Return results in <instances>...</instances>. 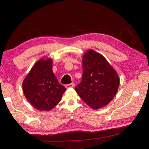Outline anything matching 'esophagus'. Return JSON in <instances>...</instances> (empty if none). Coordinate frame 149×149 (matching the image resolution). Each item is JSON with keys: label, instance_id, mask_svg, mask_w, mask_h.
I'll return each mask as SVG.
<instances>
[{"label": "esophagus", "instance_id": "esophagus-1", "mask_svg": "<svg viewBox=\"0 0 149 149\" xmlns=\"http://www.w3.org/2000/svg\"><path fill=\"white\" fill-rule=\"evenodd\" d=\"M74 86V83H72V84L65 85V87H66L67 89H68V88H70V87H73Z\"/></svg>", "mask_w": 149, "mask_h": 149}]
</instances>
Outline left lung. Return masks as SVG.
Masks as SVG:
<instances>
[{"label": "left lung", "mask_w": 149, "mask_h": 149, "mask_svg": "<svg viewBox=\"0 0 149 149\" xmlns=\"http://www.w3.org/2000/svg\"><path fill=\"white\" fill-rule=\"evenodd\" d=\"M119 84L117 73L104 56L93 50L84 55L82 79L75 90L91 108L98 109L108 104Z\"/></svg>", "instance_id": "8db88e82"}]
</instances>
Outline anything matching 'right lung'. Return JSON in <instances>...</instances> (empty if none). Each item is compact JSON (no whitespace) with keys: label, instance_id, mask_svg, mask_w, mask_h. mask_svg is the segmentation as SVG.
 I'll use <instances>...</instances> for the list:
<instances>
[{"label":"right lung","instance_id":"obj_1","mask_svg":"<svg viewBox=\"0 0 149 149\" xmlns=\"http://www.w3.org/2000/svg\"><path fill=\"white\" fill-rule=\"evenodd\" d=\"M51 59H41L32 68L22 85L27 100L39 110L49 111L58 104L66 89L52 72Z\"/></svg>","mask_w":149,"mask_h":149}]
</instances>
